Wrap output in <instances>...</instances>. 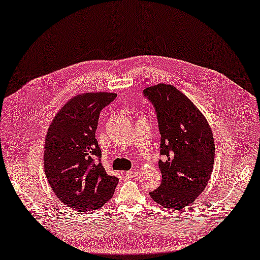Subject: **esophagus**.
<instances>
[{
	"label": "esophagus",
	"mask_w": 260,
	"mask_h": 260,
	"mask_svg": "<svg viewBox=\"0 0 260 260\" xmlns=\"http://www.w3.org/2000/svg\"><path fill=\"white\" fill-rule=\"evenodd\" d=\"M126 176H127L128 178H134V177L137 176V172H136L135 170H130V171H128V172L126 173Z\"/></svg>",
	"instance_id": "obj_1"
}]
</instances>
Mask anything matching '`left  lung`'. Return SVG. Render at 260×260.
<instances>
[{"label": "left lung", "mask_w": 260, "mask_h": 260, "mask_svg": "<svg viewBox=\"0 0 260 260\" xmlns=\"http://www.w3.org/2000/svg\"><path fill=\"white\" fill-rule=\"evenodd\" d=\"M144 94L155 107L165 157L158 162L161 184L150 197L167 209H182L194 202L212 174L211 128L203 113L173 85L159 83L146 88Z\"/></svg>", "instance_id": "1"}]
</instances>
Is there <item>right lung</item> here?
I'll return each instance as SVG.
<instances>
[{
    "instance_id": "obj_1",
    "label": "right lung",
    "mask_w": 260,
    "mask_h": 260,
    "mask_svg": "<svg viewBox=\"0 0 260 260\" xmlns=\"http://www.w3.org/2000/svg\"><path fill=\"white\" fill-rule=\"evenodd\" d=\"M117 94L85 92L73 96L52 121L46 136L44 166L48 182L60 201L77 211L107 203L118 178L106 173L95 138L100 111Z\"/></svg>"
}]
</instances>
